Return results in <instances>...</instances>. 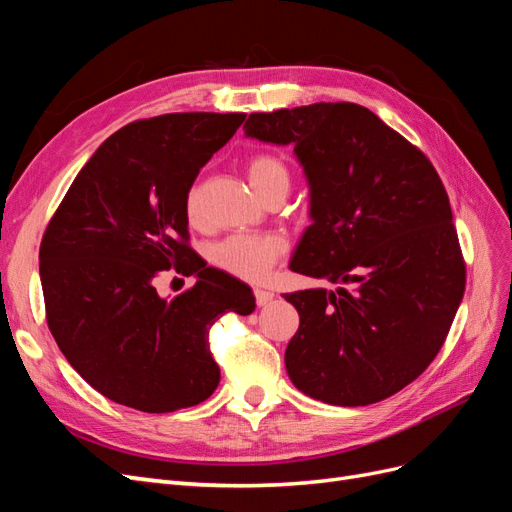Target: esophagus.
Instances as JSON below:
<instances>
[{
    "instance_id": "1",
    "label": "esophagus",
    "mask_w": 512,
    "mask_h": 512,
    "mask_svg": "<svg viewBox=\"0 0 512 512\" xmlns=\"http://www.w3.org/2000/svg\"><path fill=\"white\" fill-rule=\"evenodd\" d=\"M254 297H256V303L262 307V305H267L269 301H273L275 294L271 290H265V288H254Z\"/></svg>"
}]
</instances>
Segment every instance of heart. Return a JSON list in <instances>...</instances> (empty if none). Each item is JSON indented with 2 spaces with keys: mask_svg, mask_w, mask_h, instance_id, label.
Masks as SVG:
<instances>
[{
  "mask_svg": "<svg viewBox=\"0 0 512 512\" xmlns=\"http://www.w3.org/2000/svg\"><path fill=\"white\" fill-rule=\"evenodd\" d=\"M247 179L262 200L286 198L292 185V173L284 160L271 153H258L247 162ZM185 215L192 224L200 222V190L198 185L185 198ZM286 252V241L280 235H230L211 247V262L218 269L245 282L265 280L273 265Z\"/></svg>",
  "mask_w": 512,
  "mask_h": 512,
  "instance_id": "obj_1",
  "label": "heart"
}]
</instances>
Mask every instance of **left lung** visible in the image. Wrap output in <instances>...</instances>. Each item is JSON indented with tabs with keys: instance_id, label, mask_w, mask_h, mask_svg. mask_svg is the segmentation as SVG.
I'll return each instance as SVG.
<instances>
[{
	"instance_id": "obj_1",
	"label": "left lung",
	"mask_w": 512,
	"mask_h": 512,
	"mask_svg": "<svg viewBox=\"0 0 512 512\" xmlns=\"http://www.w3.org/2000/svg\"><path fill=\"white\" fill-rule=\"evenodd\" d=\"M245 136L290 145L309 218L290 269L339 284L284 294L299 331L286 371L331 406L395 395L436 359L466 290L451 203L421 149L352 102L252 113Z\"/></svg>"
}]
</instances>
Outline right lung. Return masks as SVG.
<instances>
[{
  "label": "right lung",
  "mask_w": 512,
  "mask_h": 512,
  "mask_svg": "<svg viewBox=\"0 0 512 512\" xmlns=\"http://www.w3.org/2000/svg\"><path fill=\"white\" fill-rule=\"evenodd\" d=\"M245 113H170L128 123L72 181L40 243L46 322L81 378L115 404L162 414L213 395L211 324L254 312L252 290L188 245L185 198ZM175 268L194 289L160 298Z\"/></svg>",
  "instance_id": "1"
}]
</instances>
